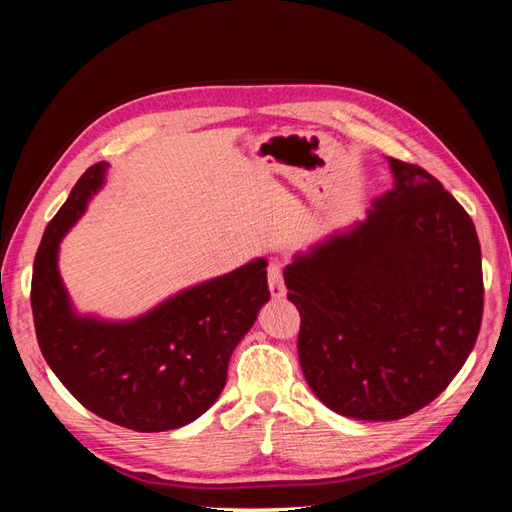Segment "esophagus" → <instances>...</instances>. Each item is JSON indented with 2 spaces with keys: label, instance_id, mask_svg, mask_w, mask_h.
<instances>
[{
  "label": "esophagus",
  "instance_id": "34e87169",
  "mask_svg": "<svg viewBox=\"0 0 512 512\" xmlns=\"http://www.w3.org/2000/svg\"><path fill=\"white\" fill-rule=\"evenodd\" d=\"M267 277H269V290L271 297L280 299L286 294V286H284V277H282V267L280 262H269L267 267Z\"/></svg>",
  "mask_w": 512,
  "mask_h": 512
}]
</instances>
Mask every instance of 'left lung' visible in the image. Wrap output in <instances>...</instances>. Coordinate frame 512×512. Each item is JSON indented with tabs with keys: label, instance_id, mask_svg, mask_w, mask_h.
<instances>
[{
	"label": "left lung",
	"instance_id": "8db88e82",
	"mask_svg": "<svg viewBox=\"0 0 512 512\" xmlns=\"http://www.w3.org/2000/svg\"><path fill=\"white\" fill-rule=\"evenodd\" d=\"M389 162L395 188L367 220L284 269L309 389L359 421L425 408L466 363L483 320L472 218L425 168Z\"/></svg>",
	"mask_w": 512,
	"mask_h": 512
}]
</instances>
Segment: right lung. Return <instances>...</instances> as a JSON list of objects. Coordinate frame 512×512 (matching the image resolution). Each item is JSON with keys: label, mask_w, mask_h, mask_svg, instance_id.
Instances as JSON below:
<instances>
[{"label": "right lung", "mask_w": 512, "mask_h": 512, "mask_svg": "<svg viewBox=\"0 0 512 512\" xmlns=\"http://www.w3.org/2000/svg\"><path fill=\"white\" fill-rule=\"evenodd\" d=\"M104 170L106 162L89 166L44 230L32 275L38 346L87 410L143 433L177 429L220 397L232 350L271 297L267 260L183 290L130 322L76 316L57 271V250L98 192Z\"/></svg>", "instance_id": "obj_1"}]
</instances>
